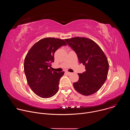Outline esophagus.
Here are the masks:
<instances>
[{
    "mask_svg": "<svg viewBox=\"0 0 130 130\" xmlns=\"http://www.w3.org/2000/svg\"><path fill=\"white\" fill-rule=\"evenodd\" d=\"M66 73L67 74V75H71V74L72 73L71 72H68V71H66Z\"/></svg>",
    "mask_w": 130,
    "mask_h": 130,
    "instance_id": "34e87169",
    "label": "esophagus"
}]
</instances>
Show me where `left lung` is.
Wrapping results in <instances>:
<instances>
[{"label":"left lung","instance_id":"8db88e82","mask_svg":"<svg viewBox=\"0 0 130 130\" xmlns=\"http://www.w3.org/2000/svg\"><path fill=\"white\" fill-rule=\"evenodd\" d=\"M65 40L76 52L80 63L85 65L86 69L82 73H78L79 80L73 83L74 88L84 96L94 94L107 79L109 64L105 54L91 39L75 37Z\"/></svg>","mask_w":130,"mask_h":130}]
</instances>
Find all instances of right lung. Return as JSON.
Instances as JSON below:
<instances>
[{
    "label": "right lung",
    "instance_id": "right-lung-1",
    "mask_svg": "<svg viewBox=\"0 0 130 130\" xmlns=\"http://www.w3.org/2000/svg\"><path fill=\"white\" fill-rule=\"evenodd\" d=\"M64 40L46 38L34 44L24 61V71L27 83L34 93L43 98H49L59 90L60 78L64 71L51 69L54 54L60 47L66 45Z\"/></svg>",
    "mask_w": 130,
    "mask_h": 130
}]
</instances>
